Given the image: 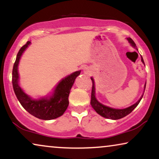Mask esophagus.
Returning a JSON list of instances; mask_svg holds the SVG:
<instances>
[{
    "instance_id": "34e87169",
    "label": "esophagus",
    "mask_w": 159,
    "mask_h": 159,
    "mask_svg": "<svg viewBox=\"0 0 159 159\" xmlns=\"http://www.w3.org/2000/svg\"><path fill=\"white\" fill-rule=\"evenodd\" d=\"M82 70H83V73L84 74V75H90L92 74V69L90 68V67L88 66H84L83 69H82Z\"/></svg>"
}]
</instances>
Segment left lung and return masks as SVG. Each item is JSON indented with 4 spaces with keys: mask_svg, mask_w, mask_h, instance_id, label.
Segmentation results:
<instances>
[{
    "mask_svg": "<svg viewBox=\"0 0 159 159\" xmlns=\"http://www.w3.org/2000/svg\"><path fill=\"white\" fill-rule=\"evenodd\" d=\"M127 40H128V42H129L130 45H131L132 47H133L134 49H136L137 51H138V49L137 48V46H136L135 43H134V41L132 40L130 38H127ZM141 61H142L143 64L145 65L144 61H143V58L142 56H141ZM90 79L93 82V88H92V93H91L90 104H91V106H92V107L93 108V109H94L99 115H101V116L104 117V118L113 119V120H116V119H121V118H123V117L127 116L128 114H129L130 113H131L132 111H133L134 108L138 106L139 103H140L141 101V99H142L143 94H144V93H143V94L142 95V96L140 97V98L135 103H134L133 105L129 106V107L122 108V109L111 108V107H109V106L103 105V103H100V102L98 101L96 97H95V86L94 79H93L92 77H90ZM145 86H146V83H145V86H144V90L145 89Z\"/></svg>",
    "mask_w": 159,
    "mask_h": 159,
    "instance_id": "8db88e82",
    "label": "left lung"
}]
</instances>
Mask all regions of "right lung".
<instances>
[{"label":"right lung","mask_w":159,"mask_h":159,"mask_svg":"<svg viewBox=\"0 0 159 159\" xmlns=\"http://www.w3.org/2000/svg\"><path fill=\"white\" fill-rule=\"evenodd\" d=\"M31 44L27 41L17 53L12 71V84L15 95L25 109L37 118L43 120H51L62 116L69 106V95L71 87L81 71L71 73L61 80L51 94L33 98L26 93L19 85L18 66L21 57L26 49Z\"/></svg>","instance_id":"add662e5"}]
</instances>
